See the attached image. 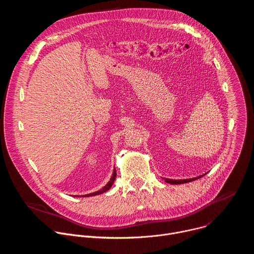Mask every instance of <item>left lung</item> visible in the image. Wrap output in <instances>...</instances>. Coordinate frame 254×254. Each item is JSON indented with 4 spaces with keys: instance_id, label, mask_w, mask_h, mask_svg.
Returning <instances> with one entry per match:
<instances>
[{
    "instance_id": "obj_1",
    "label": "left lung",
    "mask_w": 254,
    "mask_h": 254,
    "mask_svg": "<svg viewBox=\"0 0 254 254\" xmlns=\"http://www.w3.org/2000/svg\"><path fill=\"white\" fill-rule=\"evenodd\" d=\"M203 177L202 176H199V177H196V178H192V179H184V180H172V179H166L165 181L167 183L169 184H175V185H178V184H185V183H188V182H192V181H195L199 178Z\"/></svg>"
}]
</instances>
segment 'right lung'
Returning <instances> with one entry per match:
<instances>
[{"label": "right lung", "instance_id": "obj_1", "mask_svg": "<svg viewBox=\"0 0 254 254\" xmlns=\"http://www.w3.org/2000/svg\"><path fill=\"white\" fill-rule=\"evenodd\" d=\"M116 177H117V172H116V169H114V172H113V175H112V178L110 179V181H108L107 184L100 190L96 191V192H93V193H90V194H86V195H83L82 197H90V196H96V195H99V194H102L104 192H106L107 190H110V188L113 186L115 180H116ZM78 197H81V196H78Z\"/></svg>", "mask_w": 254, "mask_h": 254}]
</instances>
